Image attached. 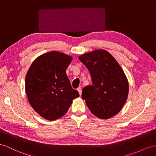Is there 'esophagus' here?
Returning a JSON list of instances; mask_svg holds the SVG:
<instances>
[{"mask_svg": "<svg viewBox=\"0 0 156 156\" xmlns=\"http://www.w3.org/2000/svg\"><path fill=\"white\" fill-rule=\"evenodd\" d=\"M77 90H78V93H79L80 95H81V94H82V90H81V87H78V88H77Z\"/></svg>", "mask_w": 156, "mask_h": 156, "instance_id": "1", "label": "esophagus"}]
</instances>
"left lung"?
Returning <instances> with one entry per match:
<instances>
[{
	"label": "left lung",
	"mask_w": 156,
	"mask_h": 156,
	"mask_svg": "<svg viewBox=\"0 0 156 156\" xmlns=\"http://www.w3.org/2000/svg\"><path fill=\"white\" fill-rule=\"evenodd\" d=\"M88 69L92 85L82 89V98L95 116L110 119L121 110L127 100L129 86L118 62L108 51L94 50L79 56Z\"/></svg>",
	"instance_id": "obj_1"
}]
</instances>
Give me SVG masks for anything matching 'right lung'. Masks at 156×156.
<instances>
[{
  "label": "right lung",
  "mask_w": 156,
  "mask_h": 156,
  "mask_svg": "<svg viewBox=\"0 0 156 156\" xmlns=\"http://www.w3.org/2000/svg\"><path fill=\"white\" fill-rule=\"evenodd\" d=\"M72 60L69 55L52 51L35 58L27 72L25 89L30 104L49 121L64 116L79 97L66 73Z\"/></svg>",
  "instance_id": "1"
}]
</instances>
